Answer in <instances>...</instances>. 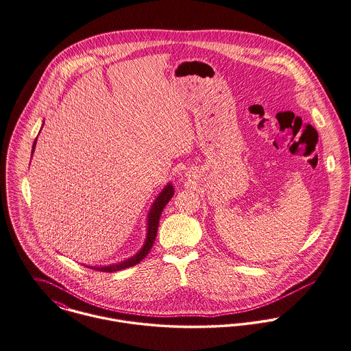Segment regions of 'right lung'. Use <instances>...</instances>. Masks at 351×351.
<instances>
[{
	"mask_svg": "<svg viewBox=\"0 0 351 351\" xmlns=\"http://www.w3.org/2000/svg\"><path fill=\"white\" fill-rule=\"evenodd\" d=\"M37 141V138H36ZM36 141L33 143L32 146V156L33 152H34V147H36ZM174 194V188L171 184H167L163 191H160L158 194V197L156 198V201L153 202L152 208H150V212H149V216H147V233H146V241L143 244V247L141 248V251L136 254V255L130 257L128 260H123L121 263H117V264H110V265H101V267H88L91 269H95V271H100V272H117V271H121V269H125L128 267H132L135 264H138L139 261H142L146 255L150 252L153 244H154V240L157 237V230H158V223H160V217L162 215V210L163 208L166 206V204L170 201V198L173 197Z\"/></svg>",
	"mask_w": 351,
	"mask_h": 351,
	"instance_id": "obj_1",
	"label": "right lung"
}]
</instances>
